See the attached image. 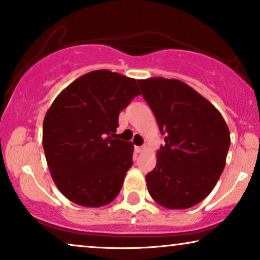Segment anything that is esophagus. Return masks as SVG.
Returning a JSON list of instances; mask_svg holds the SVG:
<instances>
[{"label":"esophagus","mask_w":260,"mask_h":260,"mask_svg":"<svg viewBox=\"0 0 260 260\" xmlns=\"http://www.w3.org/2000/svg\"><path fill=\"white\" fill-rule=\"evenodd\" d=\"M135 150H136V153H143V151L146 150V147H144V146L135 147Z\"/></svg>","instance_id":"34e87169"}]
</instances>
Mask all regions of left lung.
Segmentation results:
<instances>
[{
    "instance_id": "8db88e82",
    "label": "left lung",
    "mask_w": 260,
    "mask_h": 260,
    "mask_svg": "<svg viewBox=\"0 0 260 260\" xmlns=\"http://www.w3.org/2000/svg\"><path fill=\"white\" fill-rule=\"evenodd\" d=\"M144 100L156 118L165 146L146 175L151 198L167 209H187L204 200L225 166L231 135L210 101L183 81L140 80Z\"/></svg>"
}]
</instances>
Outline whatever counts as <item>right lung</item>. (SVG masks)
<instances>
[{"label": "right lung", "mask_w": 260, "mask_h": 260, "mask_svg": "<svg viewBox=\"0 0 260 260\" xmlns=\"http://www.w3.org/2000/svg\"><path fill=\"white\" fill-rule=\"evenodd\" d=\"M137 82L111 70H94L64 88L46 112V162L56 186L73 203L99 208L119 193L133 166L134 146L113 135L120 111L140 95Z\"/></svg>", "instance_id": "1"}]
</instances>
